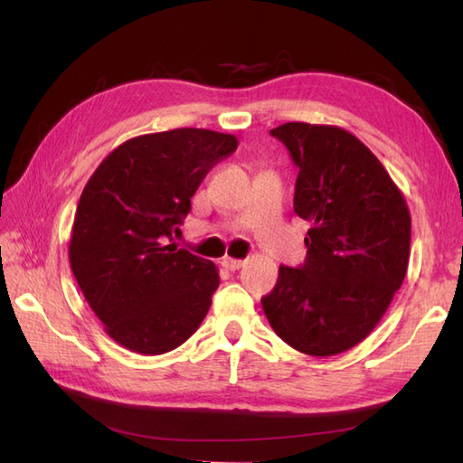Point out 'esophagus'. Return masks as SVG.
I'll use <instances>...</instances> for the list:
<instances>
[{"label": "esophagus", "instance_id": "34e87169", "mask_svg": "<svg viewBox=\"0 0 463 463\" xmlns=\"http://www.w3.org/2000/svg\"><path fill=\"white\" fill-rule=\"evenodd\" d=\"M222 266H223L225 269L235 271V269H240V268L243 266V261H241V260H235V258H223V260H222Z\"/></svg>", "mask_w": 463, "mask_h": 463}]
</instances>
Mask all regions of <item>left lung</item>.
Returning <instances> with one entry per match:
<instances>
[{
	"label": "left lung",
	"mask_w": 463,
	"mask_h": 463,
	"mask_svg": "<svg viewBox=\"0 0 463 463\" xmlns=\"http://www.w3.org/2000/svg\"><path fill=\"white\" fill-rule=\"evenodd\" d=\"M269 134L284 141L299 169L294 212L311 228L306 263L279 266L261 307L294 350L344 354L373 332L403 284L408 203L388 169L347 129L289 121Z\"/></svg>",
	"instance_id": "obj_1"
}]
</instances>
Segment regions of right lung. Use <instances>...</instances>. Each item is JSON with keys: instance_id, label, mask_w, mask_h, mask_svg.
<instances>
[{"instance_id": "add662e5", "label": "right lung", "mask_w": 463, "mask_h": 463, "mask_svg": "<svg viewBox=\"0 0 463 463\" xmlns=\"http://www.w3.org/2000/svg\"><path fill=\"white\" fill-rule=\"evenodd\" d=\"M238 137L179 128L131 137L103 159L75 210L70 266L106 334L126 350L159 355L200 327L220 286L210 260L172 235L210 169Z\"/></svg>"}]
</instances>
